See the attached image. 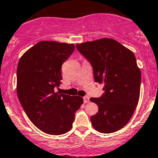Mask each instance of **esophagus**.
Segmentation results:
<instances>
[{
  "mask_svg": "<svg viewBox=\"0 0 158 158\" xmlns=\"http://www.w3.org/2000/svg\"><path fill=\"white\" fill-rule=\"evenodd\" d=\"M83 101H84V103H88L89 102V96L83 97Z\"/></svg>",
  "mask_w": 158,
  "mask_h": 158,
  "instance_id": "obj_1",
  "label": "esophagus"
}]
</instances>
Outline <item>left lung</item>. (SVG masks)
Wrapping results in <instances>:
<instances>
[{
	"label": "left lung",
	"instance_id": "left-lung-1",
	"mask_svg": "<svg viewBox=\"0 0 158 158\" xmlns=\"http://www.w3.org/2000/svg\"><path fill=\"white\" fill-rule=\"evenodd\" d=\"M89 60L96 82L103 84L105 93L90 101L98 107L91 117L93 128L113 133L128 124L138 104L141 74L131 50L111 38L76 44Z\"/></svg>",
	"mask_w": 158,
	"mask_h": 158
}]
</instances>
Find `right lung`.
I'll return each mask as SVG.
<instances>
[{
	"label": "right lung",
	"instance_id": "right-lung-1",
	"mask_svg": "<svg viewBox=\"0 0 158 158\" xmlns=\"http://www.w3.org/2000/svg\"><path fill=\"white\" fill-rule=\"evenodd\" d=\"M75 45L52 40L40 41L19 60L17 93L32 123L49 135H60L73 127L75 112L83 103L79 95L55 92L63 79L61 66Z\"/></svg>",
	"mask_w": 158,
	"mask_h": 158
}]
</instances>
